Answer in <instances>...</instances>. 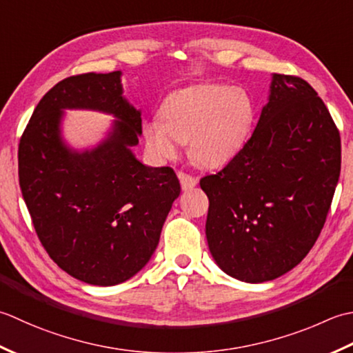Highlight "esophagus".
<instances>
[{
	"instance_id": "obj_1",
	"label": "esophagus",
	"mask_w": 353,
	"mask_h": 353,
	"mask_svg": "<svg viewBox=\"0 0 353 353\" xmlns=\"http://www.w3.org/2000/svg\"><path fill=\"white\" fill-rule=\"evenodd\" d=\"M178 178H179V183H181L183 190H192L193 187L198 184V178L192 176L189 174H184V172H178Z\"/></svg>"
}]
</instances>
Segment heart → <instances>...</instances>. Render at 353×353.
I'll list each match as a JSON object with an SVG mask.
<instances>
[{"label": "heart", "instance_id": "b5f03b06", "mask_svg": "<svg viewBox=\"0 0 353 353\" xmlns=\"http://www.w3.org/2000/svg\"><path fill=\"white\" fill-rule=\"evenodd\" d=\"M160 114L143 123V139L155 160H172L183 143L190 141L193 160L221 168L245 146L256 108L250 92L239 86L199 83L170 92Z\"/></svg>", "mask_w": 353, "mask_h": 353}]
</instances>
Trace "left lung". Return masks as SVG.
<instances>
[{
  "label": "left lung",
  "mask_w": 353,
  "mask_h": 353,
  "mask_svg": "<svg viewBox=\"0 0 353 353\" xmlns=\"http://www.w3.org/2000/svg\"><path fill=\"white\" fill-rule=\"evenodd\" d=\"M340 169V132L317 91L300 77L272 74L251 139L199 181L218 267L247 283L297 267L325 225Z\"/></svg>",
  "instance_id": "1"
}]
</instances>
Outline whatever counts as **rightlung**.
I'll use <instances>...</instances> for the list:
<instances>
[{
    "label": "right lung",
    "instance_id": "1",
    "mask_svg": "<svg viewBox=\"0 0 353 353\" xmlns=\"http://www.w3.org/2000/svg\"><path fill=\"white\" fill-rule=\"evenodd\" d=\"M63 109L117 117L91 150L61 139ZM141 111L123 97L121 71L86 73L56 83L34 108L21 137L18 175L33 227L48 256L81 282H126L150 261L181 187L170 168H149L132 146Z\"/></svg>",
    "mask_w": 353,
    "mask_h": 353
}]
</instances>
